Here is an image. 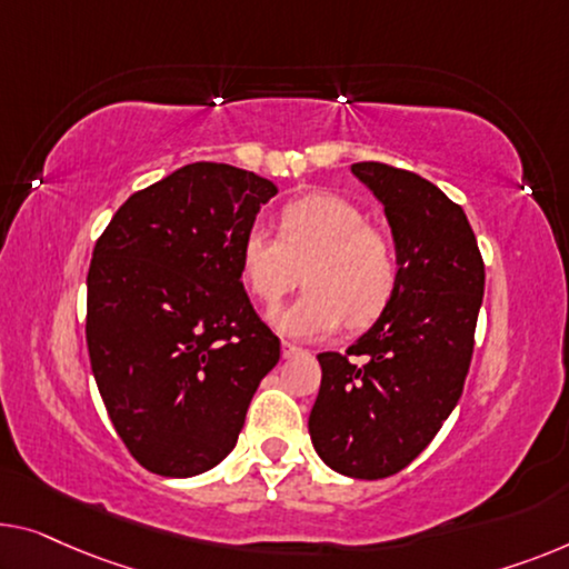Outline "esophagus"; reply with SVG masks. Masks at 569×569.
<instances>
[{
	"label": "esophagus",
	"mask_w": 569,
	"mask_h": 569,
	"mask_svg": "<svg viewBox=\"0 0 569 569\" xmlns=\"http://www.w3.org/2000/svg\"><path fill=\"white\" fill-rule=\"evenodd\" d=\"M281 355H283V360H291V358H299V355H303V350H301V347L291 345V342H283L281 345Z\"/></svg>",
	"instance_id": "obj_1"
}]
</instances>
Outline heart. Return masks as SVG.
I'll use <instances>...</instances> for the list:
<instances>
[{
  "instance_id": "heart-1",
  "label": "heart",
  "mask_w": 569,
  "mask_h": 569,
  "mask_svg": "<svg viewBox=\"0 0 569 569\" xmlns=\"http://www.w3.org/2000/svg\"><path fill=\"white\" fill-rule=\"evenodd\" d=\"M301 268L307 291L270 313V327L293 339L327 337L345 321L370 325L388 307L398 281L391 240L337 193H309L286 203L278 237L260 224L242 234V281L266 307H276L299 283Z\"/></svg>"
}]
</instances>
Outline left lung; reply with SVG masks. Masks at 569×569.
I'll return each instance as SVG.
<instances>
[{
	"label": "left lung",
	"instance_id": "left-lung-1",
	"mask_svg": "<svg viewBox=\"0 0 569 569\" xmlns=\"http://www.w3.org/2000/svg\"><path fill=\"white\" fill-rule=\"evenodd\" d=\"M352 173L383 203L398 281L376 325L347 350L366 367L317 355L309 435L339 475L378 480L417 460L460 401L486 266L462 207L427 178L383 163H355Z\"/></svg>",
	"mask_w": 569,
	"mask_h": 569
}]
</instances>
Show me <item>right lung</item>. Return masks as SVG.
I'll use <instances>...</instances> for the list:
<instances>
[{
  "mask_svg": "<svg viewBox=\"0 0 569 569\" xmlns=\"http://www.w3.org/2000/svg\"><path fill=\"white\" fill-rule=\"evenodd\" d=\"M278 186L191 163L132 193L97 240L87 276L91 372L142 468L193 478L232 452L281 342L240 273L242 234Z\"/></svg>",
  "mask_w": 569,
  "mask_h": 569,
  "instance_id": "obj_1",
  "label": "right lung"
}]
</instances>
